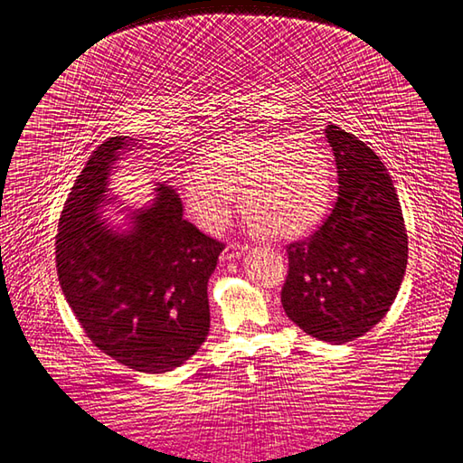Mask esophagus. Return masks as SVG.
I'll return each instance as SVG.
<instances>
[{
  "mask_svg": "<svg viewBox=\"0 0 463 463\" xmlns=\"http://www.w3.org/2000/svg\"><path fill=\"white\" fill-rule=\"evenodd\" d=\"M244 251H248V244L232 242L225 248V251H222V260H236V258H241Z\"/></svg>",
  "mask_w": 463,
  "mask_h": 463,
  "instance_id": "esophagus-1",
  "label": "esophagus"
}]
</instances>
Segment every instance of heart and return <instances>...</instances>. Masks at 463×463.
<instances>
[{
  "mask_svg": "<svg viewBox=\"0 0 463 463\" xmlns=\"http://www.w3.org/2000/svg\"><path fill=\"white\" fill-rule=\"evenodd\" d=\"M186 175L184 200L205 231L231 219L234 194L242 213L265 234L290 236L316 221L331 194V159L306 137L238 138L207 154Z\"/></svg>",
  "mask_w": 463,
  "mask_h": 463,
  "instance_id": "b5f03b06",
  "label": "heart"
}]
</instances>
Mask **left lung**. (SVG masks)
<instances>
[{
	"label": "left lung",
	"mask_w": 463,
	"mask_h": 463,
	"mask_svg": "<svg viewBox=\"0 0 463 463\" xmlns=\"http://www.w3.org/2000/svg\"><path fill=\"white\" fill-rule=\"evenodd\" d=\"M325 134L336 161L338 196L316 232L287 246L280 302L304 333L345 345L391 309L406 273L408 234L377 154L336 125Z\"/></svg>",
	"instance_id": "left-lung-1"
}]
</instances>
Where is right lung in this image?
<instances>
[{"mask_svg": "<svg viewBox=\"0 0 463 463\" xmlns=\"http://www.w3.org/2000/svg\"><path fill=\"white\" fill-rule=\"evenodd\" d=\"M123 137L96 147L59 217L57 277L86 336L115 362L165 373L198 352L210 333L207 280L225 244L183 219L173 186L159 184L132 229L117 232L98 205Z\"/></svg>", "mask_w": 463, "mask_h": 463, "instance_id": "1", "label": "right lung"}]
</instances>
